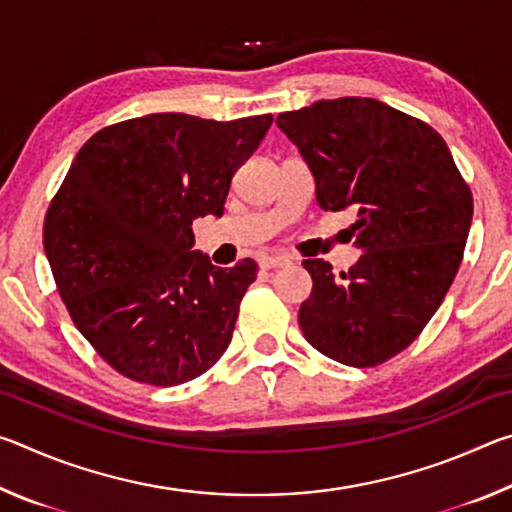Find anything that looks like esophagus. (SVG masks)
Wrapping results in <instances>:
<instances>
[{
  "instance_id": "34e87169",
  "label": "esophagus",
  "mask_w": 512,
  "mask_h": 512,
  "mask_svg": "<svg viewBox=\"0 0 512 512\" xmlns=\"http://www.w3.org/2000/svg\"><path fill=\"white\" fill-rule=\"evenodd\" d=\"M291 264V259L280 257V255H266L259 259V266L262 268H287Z\"/></svg>"
}]
</instances>
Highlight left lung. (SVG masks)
<instances>
[{
    "mask_svg": "<svg viewBox=\"0 0 512 512\" xmlns=\"http://www.w3.org/2000/svg\"><path fill=\"white\" fill-rule=\"evenodd\" d=\"M314 171L325 212L357 210L359 262L332 273L305 259L314 289L298 323L325 357L379 366L409 348L452 287L472 223V192L429 124L377 99L343 97L277 115Z\"/></svg>",
    "mask_w": 512,
    "mask_h": 512,
    "instance_id": "1",
    "label": "left lung"
}]
</instances>
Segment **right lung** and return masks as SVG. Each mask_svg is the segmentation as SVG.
Wrapping results in <instances>:
<instances>
[{
  "instance_id": "add662e5",
  "label": "right lung",
  "mask_w": 512,
  "mask_h": 512,
  "mask_svg": "<svg viewBox=\"0 0 512 512\" xmlns=\"http://www.w3.org/2000/svg\"><path fill=\"white\" fill-rule=\"evenodd\" d=\"M271 124L155 112L101 128L76 153L42 241L69 318L119 375L178 386L228 350L257 264L212 266L192 250V223L223 214Z\"/></svg>"
}]
</instances>
